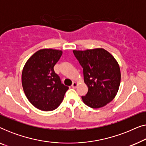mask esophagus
<instances>
[{"label": "esophagus", "mask_w": 146, "mask_h": 146, "mask_svg": "<svg viewBox=\"0 0 146 146\" xmlns=\"http://www.w3.org/2000/svg\"><path fill=\"white\" fill-rule=\"evenodd\" d=\"M77 86H78V83L76 82H74L72 84V88H76L77 87Z\"/></svg>", "instance_id": "34e87169"}]
</instances>
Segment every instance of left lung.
Instances as JSON below:
<instances>
[{
	"mask_svg": "<svg viewBox=\"0 0 146 146\" xmlns=\"http://www.w3.org/2000/svg\"><path fill=\"white\" fill-rule=\"evenodd\" d=\"M83 68L84 80L88 91L82 96L84 103L92 108H100L110 102L118 91L120 69L114 57L103 48L73 50Z\"/></svg>",
	"mask_w": 146,
	"mask_h": 146,
	"instance_id": "8db88e82",
	"label": "left lung"
}]
</instances>
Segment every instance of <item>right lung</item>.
I'll return each instance as SVG.
<instances>
[{"label": "right lung", "instance_id": "add662e5", "mask_svg": "<svg viewBox=\"0 0 146 146\" xmlns=\"http://www.w3.org/2000/svg\"><path fill=\"white\" fill-rule=\"evenodd\" d=\"M62 51L41 49L26 62L22 73V84L26 96L36 108L52 111L62 102L68 87L61 82L54 66Z\"/></svg>", "mask_w": 146, "mask_h": 146}]
</instances>
